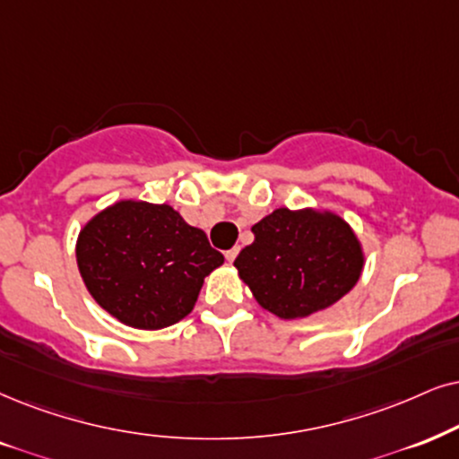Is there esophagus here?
I'll list each match as a JSON object with an SVG mask.
<instances>
[{
    "instance_id": "esophagus-1",
    "label": "esophagus",
    "mask_w": 459,
    "mask_h": 459,
    "mask_svg": "<svg viewBox=\"0 0 459 459\" xmlns=\"http://www.w3.org/2000/svg\"><path fill=\"white\" fill-rule=\"evenodd\" d=\"M237 254H239V247H230V249H226L224 252V258L229 260V263H235V258H237Z\"/></svg>"
}]
</instances>
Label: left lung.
Returning <instances> with one entry per match:
<instances>
[{
	"label": "left lung",
	"mask_w": 459,
	"mask_h": 459,
	"mask_svg": "<svg viewBox=\"0 0 459 459\" xmlns=\"http://www.w3.org/2000/svg\"><path fill=\"white\" fill-rule=\"evenodd\" d=\"M252 233L254 243L241 249L235 266L258 305L283 320L326 309L359 280L362 249L334 213L281 207Z\"/></svg>",
	"instance_id": "obj_1"
}]
</instances>
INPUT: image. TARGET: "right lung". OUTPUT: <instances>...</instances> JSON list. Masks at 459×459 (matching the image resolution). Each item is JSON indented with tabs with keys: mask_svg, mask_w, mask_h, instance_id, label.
Masks as SVG:
<instances>
[{
	"mask_svg": "<svg viewBox=\"0 0 459 459\" xmlns=\"http://www.w3.org/2000/svg\"><path fill=\"white\" fill-rule=\"evenodd\" d=\"M80 275L108 313L156 330L186 317L203 280L224 263L203 230L169 205L120 201L84 226L75 246Z\"/></svg>",
	"mask_w": 459,
	"mask_h": 459,
	"instance_id": "right-lung-1",
	"label": "right lung"
}]
</instances>
